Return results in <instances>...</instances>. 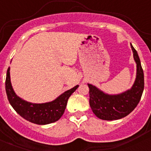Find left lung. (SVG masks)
Listing matches in <instances>:
<instances>
[{"label":"left lung","mask_w":151,"mask_h":151,"mask_svg":"<svg viewBox=\"0 0 151 151\" xmlns=\"http://www.w3.org/2000/svg\"><path fill=\"white\" fill-rule=\"evenodd\" d=\"M137 64L136 78L132 88L119 94H108L94 85L89 88V104L93 113L103 120H116L126 116L138 104L145 87L144 72L138 54L131 44Z\"/></svg>","instance_id":"obj_1"}]
</instances>
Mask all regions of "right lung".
I'll return each instance as SVG.
<instances>
[{
    "label": "right lung",
    "mask_w": 151,
    "mask_h": 151,
    "mask_svg": "<svg viewBox=\"0 0 151 151\" xmlns=\"http://www.w3.org/2000/svg\"><path fill=\"white\" fill-rule=\"evenodd\" d=\"M10 69L6 72L5 88L10 105L18 114L29 122L38 125H47L59 120L66 107L69 97L78 85L73 87L56 98L54 101L44 104H33L24 101L16 94L10 82Z\"/></svg>",
    "instance_id": "right-lung-1"
}]
</instances>
